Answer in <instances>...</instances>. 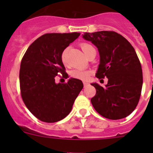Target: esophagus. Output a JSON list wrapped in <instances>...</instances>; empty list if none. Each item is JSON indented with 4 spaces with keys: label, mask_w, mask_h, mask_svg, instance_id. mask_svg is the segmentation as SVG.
Listing matches in <instances>:
<instances>
[{
    "label": "esophagus",
    "mask_w": 153,
    "mask_h": 153,
    "mask_svg": "<svg viewBox=\"0 0 153 153\" xmlns=\"http://www.w3.org/2000/svg\"><path fill=\"white\" fill-rule=\"evenodd\" d=\"M83 84H84V87H86V86H87L88 85H89V84H88L87 82H84V83H83Z\"/></svg>",
    "instance_id": "esophagus-1"
}]
</instances>
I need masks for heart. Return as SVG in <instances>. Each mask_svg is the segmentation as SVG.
Segmentation results:
<instances>
[{
    "label": "heart",
    "instance_id": "b5f03b06",
    "mask_svg": "<svg viewBox=\"0 0 153 153\" xmlns=\"http://www.w3.org/2000/svg\"><path fill=\"white\" fill-rule=\"evenodd\" d=\"M81 47L82 49L83 52L87 55L89 53V51L91 49H94L91 44H88V43H82L81 44ZM67 49H64L63 51L62 54H61V61H62L63 64H67ZM89 75H90V71L85 70V69H72L70 72V76L72 78H75V79H79L83 80V81H86L89 78Z\"/></svg>",
    "mask_w": 153,
    "mask_h": 153
}]
</instances>
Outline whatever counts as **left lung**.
Wrapping results in <instances>:
<instances>
[{
  "label": "left lung",
  "mask_w": 153,
  "mask_h": 153,
  "mask_svg": "<svg viewBox=\"0 0 153 153\" xmlns=\"http://www.w3.org/2000/svg\"><path fill=\"white\" fill-rule=\"evenodd\" d=\"M83 38L96 46L99 52L100 64L95 76L108 78L105 87L92 84L96 89L91 98L92 106L108 119L126 118L138 105L143 84L142 69L135 49L114 31L86 32Z\"/></svg>",
  "instance_id": "obj_1"
}]
</instances>
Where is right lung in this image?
I'll list each match as a JSON object with an SVG mask.
<instances>
[{
    "label": "right lung",
    "mask_w": 153,
    "mask_h": 153,
    "mask_svg": "<svg viewBox=\"0 0 153 153\" xmlns=\"http://www.w3.org/2000/svg\"><path fill=\"white\" fill-rule=\"evenodd\" d=\"M81 33H47L35 40L21 63V95L31 113L40 121L55 123L69 115L83 89L81 80L55 84L58 75L67 78L61 54Z\"/></svg>",
    "instance_id": "add662e5"
}]
</instances>
